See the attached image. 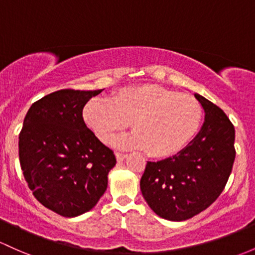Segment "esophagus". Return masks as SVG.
Returning <instances> with one entry per match:
<instances>
[{"label": "esophagus", "instance_id": "esophagus-1", "mask_svg": "<svg viewBox=\"0 0 255 255\" xmlns=\"http://www.w3.org/2000/svg\"><path fill=\"white\" fill-rule=\"evenodd\" d=\"M116 155V158L117 161H123L126 157H127V153H122V152H116L115 153Z\"/></svg>", "mask_w": 255, "mask_h": 255}]
</instances>
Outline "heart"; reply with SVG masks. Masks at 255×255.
Wrapping results in <instances>:
<instances>
[{"instance_id": "obj_1", "label": "heart", "mask_w": 255, "mask_h": 255, "mask_svg": "<svg viewBox=\"0 0 255 255\" xmlns=\"http://www.w3.org/2000/svg\"><path fill=\"white\" fill-rule=\"evenodd\" d=\"M202 106L195 97L153 83L126 87L108 99H93L83 119L103 142L111 141L132 121L134 132L117 140L121 147L145 150L150 157L175 155L197 133Z\"/></svg>"}]
</instances>
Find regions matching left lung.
<instances>
[{
	"label": "left lung",
	"instance_id": "left-lung-1",
	"mask_svg": "<svg viewBox=\"0 0 255 255\" xmlns=\"http://www.w3.org/2000/svg\"><path fill=\"white\" fill-rule=\"evenodd\" d=\"M205 110L197 135L173 157L147 162L140 190L150 208L161 218L181 222L208 208L230 177L235 156V128L225 113L195 94Z\"/></svg>",
	"mask_w": 255,
	"mask_h": 255
}]
</instances>
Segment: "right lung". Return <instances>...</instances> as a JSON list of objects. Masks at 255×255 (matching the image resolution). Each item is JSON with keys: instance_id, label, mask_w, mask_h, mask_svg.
Instances as JSON below:
<instances>
[{"instance_id": "right-lung-1", "label": "right lung", "mask_w": 255, "mask_h": 255, "mask_svg": "<svg viewBox=\"0 0 255 255\" xmlns=\"http://www.w3.org/2000/svg\"><path fill=\"white\" fill-rule=\"evenodd\" d=\"M98 91L60 89L35 102L19 134V159L38 202L63 217L91 211L108 187L114 151L86 126L82 111Z\"/></svg>"}]
</instances>
